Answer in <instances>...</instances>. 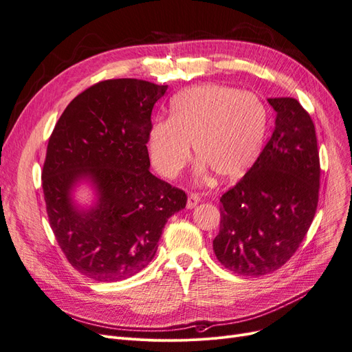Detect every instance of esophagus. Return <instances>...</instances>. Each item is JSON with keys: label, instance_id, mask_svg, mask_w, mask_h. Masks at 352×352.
<instances>
[{"label": "esophagus", "instance_id": "esophagus-1", "mask_svg": "<svg viewBox=\"0 0 352 352\" xmlns=\"http://www.w3.org/2000/svg\"><path fill=\"white\" fill-rule=\"evenodd\" d=\"M198 203H200V195L198 194H194V192H191L190 195H188V201H187V208H194Z\"/></svg>", "mask_w": 352, "mask_h": 352}]
</instances>
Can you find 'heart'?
Wrapping results in <instances>:
<instances>
[{
    "label": "heart",
    "mask_w": 352,
    "mask_h": 352,
    "mask_svg": "<svg viewBox=\"0 0 352 352\" xmlns=\"http://www.w3.org/2000/svg\"><path fill=\"white\" fill-rule=\"evenodd\" d=\"M171 118H158L146 133L152 165L165 178H177L191 157H200L197 175L210 170L220 178L246 174L261 155L267 126L265 104L249 91L223 85L182 90L170 104Z\"/></svg>",
    "instance_id": "b5f03b06"
}]
</instances>
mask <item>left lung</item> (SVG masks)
Listing matches in <instances>:
<instances>
[{"label":"left lung","instance_id":"left-lung-1","mask_svg":"<svg viewBox=\"0 0 352 352\" xmlns=\"http://www.w3.org/2000/svg\"><path fill=\"white\" fill-rule=\"evenodd\" d=\"M274 131L253 166L220 198L219 262L241 276H263L298 250L314 220L319 152L309 113L294 98H270Z\"/></svg>","mask_w":352,"mask_h":352}]
</instances>
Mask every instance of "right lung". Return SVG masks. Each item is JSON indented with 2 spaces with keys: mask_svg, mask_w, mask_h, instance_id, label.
<instances>
[{
  "mask_svg": "<svg viewBox=\"0 0 352 352\" xmlns=\"http://www.w3.org/2000/svg\"><path fill=\"white\" fill-rule=\"evenodd\" d=\"M168 86L104 80L76 96L57 120L43 165L50 227L69 263L86 278L118 282L154 258L162 228L187 204L186 192L149 173L146 133ZM82 182L96 203L82 208Z\"/></svg>",
  "mask_w": 352,
  "mask_h": 352,
  "instance_id": "1",
  "label": "right lung"
}]
</instances>
